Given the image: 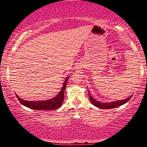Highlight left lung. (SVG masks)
I'll return each instance as SVG.
<instances>
[{"instance_id":"1","label":"left lung","mask_w":147,"mask_h":147,"mask_svg":"<svg viewBox=\"0 0 147 147\" xmlns=\"http://www.w3.org/2000/svg\"><path fill=\"white\" fill-rule=\"evenodd\" d=\"M131 96L130 95L129 97L127 98L124 99V100H117V101H114L111 102H98V100H96L95 99L93 98L91 96L90 93L89 92V100L91 102V103L93 104V105L97 107L98 108L100 109H111V108H115L116 107L123 105L124 104H126L127 102L130 100L131 98Z\"/></svg>"}]
</instances>
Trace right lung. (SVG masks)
Masks as SVG:
<instances>
[{"mask_svg":"<svg viewBox=\"0 0 147 147\" xmlns=\"http://www.w3.org/2000/svg\"><path fill=\"white\" fill-rule=\"evenodd\" d=\"M69 78V76L67 77L66 79L65 80L61 89L59 92V93L57 94L56 96L49 99V100L41 101H28L23 100L17 94H16V95L21 104L30 109H35V110H53V109H56L62 105V103L63 102L64 92L65 89L66 88L67 83Z\"/></svg>","mask_w":147,"mask_h":147,"instance_id":"right-lung-1","label":"right lung"}]
</instances>
